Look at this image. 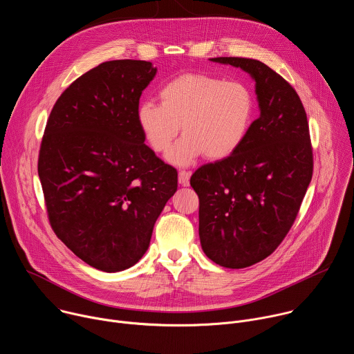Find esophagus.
Returning <instances> with one entry per match:
<instances>
[{
  "label": "esophagus",
  "mask_w": 354,
  "mask_h": 354,
  "mask_svg": "<svg viewBox=\"0 0 354 354\" xmlns=\"http://www.w3.org/2000/svg\"><path fill=\"white\" fill-rule=\"evenodd\" d=\"M190 176H192V172L185 171V169L179 171V174H178L179 183H180L182 186H189V183H190Z\"/></svg>",
  "instance_id": "1"
}]
</instances>
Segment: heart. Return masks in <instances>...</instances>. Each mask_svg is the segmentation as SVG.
<instances>
[{"mask_svg": "<svg viewBox=\"0 0 354 354\" xmlns=\"http://www.w3.org/2000/svg\"><path fill=\"white\" fill-rule=\"evenodd\" d=\"M158 95L160 104L139 105L138 124L146 143L158 154L169 150L182 127L185 135L168 154L176 165H189L204 154L214 161L230 157L253 124V93L238 80L185 73L164 84Z\"/></svg>", "mask_w": 354, "mask_h": 354, "instance_id": "b5f03b06", "label": "heart"}]
</instances>
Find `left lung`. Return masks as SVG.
<instances>
[{
	"label": "left lung",
	"instance_id": "1",
	"mask_svg": "<svg viewBox=\"0 0 354 354\" xmlns=\"http://www.w3.org/2000/svg\"><path fill=\"white\" fill-rule=\"evenodd\" d=\"M211 61L253 77L260 116L236 153L190 178L200 201V243L215 264L246 268L275 252L297 216L313 176L308 122L296 90L266 64Z\"/></svg>",
	"mask_w": 354,
	"mask_h": 354
}]
</instances>
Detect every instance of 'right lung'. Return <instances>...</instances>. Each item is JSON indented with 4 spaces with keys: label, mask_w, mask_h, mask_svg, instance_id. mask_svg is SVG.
<instances>
[{
    "label": "right lung",
    "mask_w": 354,
    "mask_h": 354,
    "mask_svg": "<svg viewBox=\"0 0 354 354\" xmlns=\"http://www.w3.org/2000/svg\"><path fill=\"white\" fill-rule=\"evenodd\" d=\"M151 62H102L57 100L41 140L39 178L57 236L105 272L135 266L178 189V172L145 145L138 124Z\"/></svg>",
    "instance_id": "obj_1"
}]
</instances>
